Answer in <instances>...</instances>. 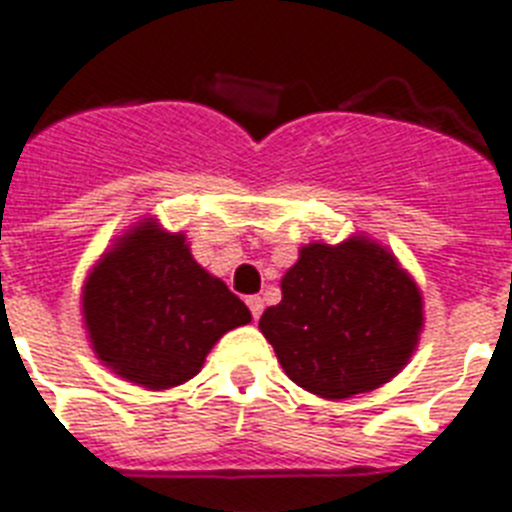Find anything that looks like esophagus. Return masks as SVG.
Segmentation results:
<instances>
[{
  "instance_id": "esophagus-1",
  "label": "esophagus",
  "mask_w": 512,
  "mask_h": 512,
  "mask_svg": "<svg viewBox=\"0 0 512 512\" xmlns=\"http://www.w3.org/2000/svg\"><path fill=\"white\" fill-rule=\"evenodd\" d=\"M247 307H249V313H252V318H260L263 315V297H247Z\"/></svg>"
}]
</instances>
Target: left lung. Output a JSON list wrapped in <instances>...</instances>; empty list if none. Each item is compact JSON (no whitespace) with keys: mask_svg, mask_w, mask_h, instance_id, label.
I'll list each match as a JSON object with an SVG mask.
<instances>
[{"mask_svg":"<svg viewBox=\"0 0 512 512\" xmlns=\"http://www.w3.org/2000/svg\"><path fill=\"white\" fill-rule=\"evenodd\" d=\"M260 318L286 376L344 400L402 371L423 326L421 292L386 249L365 239L302 247Z\"/></svg>","mask_w":512,"mask_h":512,"instance_id":"8db88e82","label":"left lung"}]
</instances>
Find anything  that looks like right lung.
<instances>
[{"mask_svg":"<svg viewBox=\"0 0 512 512\" xmlns=\"http://www.w3.org/2000/svg\"><path fill=\"white\" fill-rule=\"evenodd\" d=\"M83 318L99 360L147 389L197 376L220 336L252 321L242 299L194 263L184 236L152 223L91 270Z\"/></svg>","mask_w":512,"mask_h":512,"instance_id":"obj_1","label":"right lung"}]
</instances>
